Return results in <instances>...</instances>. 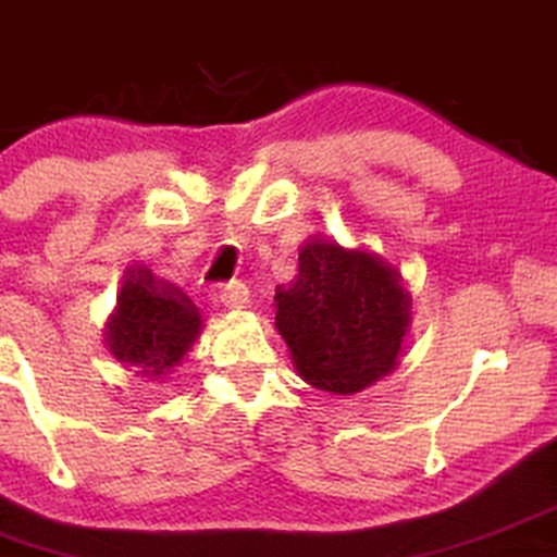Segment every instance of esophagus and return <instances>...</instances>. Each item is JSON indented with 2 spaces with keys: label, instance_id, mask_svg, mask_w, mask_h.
<instances>
[{
  "label": "esophagus",
  "instance_id": "34e87169",
  "mask_svg": "<svg viewBox=\"0 0 557 557\" xmlns=\"http://www.w3.org/2000/svg\"><path fill=\"white\" fill-rule=\"evenodd\" d=\"M218 297H221V302L231 310H245L249 305V289L242 281H231V284L221 286Z\"/></svg>",
  "mask_w": 557,
  "mask_h": 557
}]
</instances>
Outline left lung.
I'll return each mask as SVG.
<instances>
[{
    "instance_id": "8db88e82",
    "label": "left lung",
    "mask_w": 557,
    "mask_h": 557,
    "mask_svg": "<svg viewBox=\"0 0 557 557\" xmlns=\"http://www.w3.org/2000/svg\"><path fill=\"white\" fill-rule=\"evenodd\" d=\"M273 299L278 334L315 389L355 395L397 366L413 302L376 252L312 236L299 252L297 281Z\"/></svg>"
}]
</instances>
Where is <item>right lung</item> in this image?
Here are the masks:
<instances>
[{"mask_svg": "<svg viewBox=\"0 0 557 557\" xmlns=\"http://www.w3.org/2000/svg\"><path fill=\"white\" fill-rule=\"evenodd\" d=\"M199 329V308L178 286L158 278L149 268L131 265L104 339L117 360L134 366L139 376L158 381L189 352Z\"/></svg>", "mask_w": 557, "mask_h": 557, "instance_id": "1", "label": "right lung"}]
</instances>
